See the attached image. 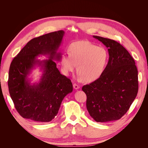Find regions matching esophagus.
Returning a JSON list of instances; mask_svg holds the SVG:
<instances>
[{"mask_svg": "<svg viewBox=\"0 0 148 148\" xmlns=\"http://www.w3.org/2000/svg\"><path fill=\"white\" fill-rule=\"evenodd\" d=\"M73 88H74V89H78L80 87H79V86L78 84H76V83H74V84H73Z\"/></svg>", "mask_w": 148, "mask_h": 148, "instance_id": "1", "label": "esophagus"}]
</instances>
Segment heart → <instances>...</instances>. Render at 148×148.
I'll list each match as a JSON object with an SVG mask.
<instances>
[{
    "label": "heart",
    "instance_id": "b5f03b06",
    "mask_svg": "<svg viewBox=\"0 0 148 148\" xmlns=\"http://www.w3.org/2000/svg\"><path fill=\"white\" fill-rule=\"evenodd\" d=\"M69 53L61 58V65L66 73L77 71L84 82H91L99 78L104 72L109 62V53L106 49L86 41L71 43Z\"/></svg>",
    "mask_w": 148,
    "mask_h": 148
}]
</instances>
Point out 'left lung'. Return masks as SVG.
Listing matches in <instances>:
<instances>
[{
    "mask_svg": "<svg viewBox=\"0 0 148 148\" xmlns=\"http://www.w3.org/2000/svg\"><path fill=\"white\" fill-rule=\"evenodd\" d=\"M93 37L108 48L109 62L101 77L82 90L86 95V108L97 122L122 117L138 91V70L133 58L123 46L112 39Z\"/></svg>",
    "mask_w": 148,
    "mask_h": 148,
    "instance_id": "obj_1",
    "label": "left lung"
}]
</instances>
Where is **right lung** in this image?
I'll return each mask as SVG.
<instances>
[{
	"label": "right lung",
	"instance_id": "obj_1",
	"mask_svg": "<svg viewBox=\"0 0 148 148\" xmlns=\"http://www.w3.org/2000/svg\"><path fill=\"white\" fill-rule=\"evenodd\" d=\"M65 32L54 31L34 38L14 57L8 73V90L15 107L22 117L35 122H49L59 112L64 98L73 91L71 80L62 75L53 60H60L57 52ZM39 55L49 60L40 61ZM36 65L43 73L39 83L31 85L27 76Z\"/></svg>",
	"mask_w": 148,
	"mask_h": 148
}]
</instances>
